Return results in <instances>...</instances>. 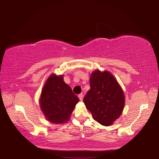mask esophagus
Masks as SVG:
<instances>
[{"label": "esophagus", "instance_id": "34e87169", "mask_svg": "<svg viewBox=\"0 0 159 159\" xmlns=\"http://www.w3.org/2000/svg\"><path fill=\"white\" fill-rule=\"evenodd\" d=\"M79 98L80 99V101H82V100H83V93H80V94H79Z\"/></svg>", "mask_w": 159, "mask_h": 159}]
</instances>
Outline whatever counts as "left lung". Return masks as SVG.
I'll list each match as a JSON object with an SVG mask.
<instances>
[{"label":"left lung","mask_w":159,"mask_h":159,"mask_svg":"<svg viewBox=\"0 0 159 159\" xmlns=\"http://www.w3.org/2000/svg\"><path fill=\"white\" fill-rule=\"evenodd\" d=\"M90 89L83 98L93 118L102 125L113 124L123 110L125 97L122 88L111 73L99 70L92 73Z\"/></svg>","instance_id":"1"}]
</instances>
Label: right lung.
Returning <instances> with one entry per match:
<instances>
[{"label":"right lung","mask_w":159,"mask_h":159,"mask_svg":"<svg viewBox=\"0 0 159 159\" xmlns=\"http://www.w3.org/2000/svg\"><path fill=\"white\" fill-rule=\"evenodd\" d=\"M79 99L63 80V76L52 74L43 88L40 106L48 120L54 123L68 121Z\"/></svg>","instance_id":"right-lung-1"}]
</instances>
